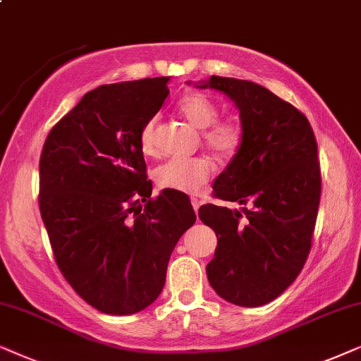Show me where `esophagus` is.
Masks as SVG:
<instances>
[{
    "label": "esophagus",
    "instance_id": "esophagus-1",
    "mask_svg": "<svg viewBox=\"0 0 361 361\" xmlns=\"http://www.w3.org/2000/svg\"><path fill=\"white\" fill-rule=\"evenodd\" d=\"M191 204H193V209L196 211V213H198V209H200V206H201V201L193 196V198H191Z\"/></svg>",
    "mask_w": 361,
    "mask_h": 361
}]
</instances>
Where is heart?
<instances>
[{
  "mask_svg": "<svg viewBox=\"0 0 361 361\" xmlns=\"http://www.w3.org/2000/svg\"><path fill=\"white\" fill-rule=\"evenodd\" d=\"M178 110L191 125L203 132V143L221 160L233 158L244 142L243 125L236 120H219V109L204 94L190 92L178 102ZM158 118L152 117L142 125L138 143L147 157L158 155ZM214 163L208 157L171 158L155 170V181L161 190L196 193L214 175Z\"/></svg>",
  "mask_w": 361,
  "mask_h": 361,
  "instance_id": "heart-1",
  "label": "heart"
}]
</instances>
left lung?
I'll return each instance as SVG.
<instances>
[{
  "mask_svg": "<svg viewBox=\"0 0 361 361\" xmlns=\"http://www.w3.org/2000/svg\"><path fill=\"white\" fill-rule=\"evenodd\" d=\"M196 87L228 95L244 130L241 150L213 185L216 198L243 208L204 204L198 213L218 238L208 281L234 305L269 304L312 247L322 193L314 130L294 105L251 80L211 75Z\"/></svg>",
  "mask_w": 361,
  "mask_h": 361,
  "instance_id": "obj_1",
  "label": "left lung"
}]
</instances>
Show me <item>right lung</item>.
Here are the masks:
<instances>
[{"mask_svg":"<svg viewBox=\"0 0 361 361\" xmlns=\"http://www.w3.org/2000/svg\"><path fill=\"white\" fill-rule=\"evenodd\" d=\"M168 80L90 90L42 147L39 209L56 264L104 314H137L157 300L173 249L196 221L186 195L163 190L150 198L138 143L142 125L170 94Z\"/></svg>","mask_w":361,"mask_h":361,"instance_id":"1","label":"right lung"}]
</instances>
